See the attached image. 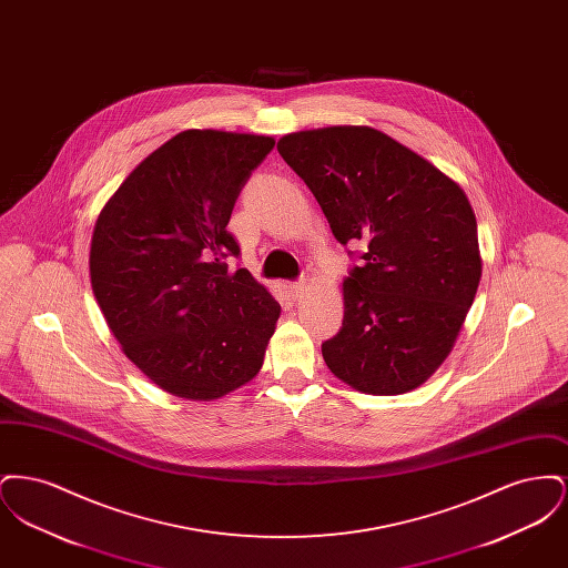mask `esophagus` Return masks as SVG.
<instances>
[{"label":"esophagus","instance_id":"34e87169","mask_svg":"<svg viewBox=\"0 0 568 568\" xmlns=\"http://www.w3.org/2000/svg\"><path fill=\"white\" fill-rule=\"evenodd\" d=\"M302 287H304V278H300V281H292V283H287V290H290V294L292 296H300V292H302Z\"/></svg>","mask_w":568,"mask_h":568}]
</instances>
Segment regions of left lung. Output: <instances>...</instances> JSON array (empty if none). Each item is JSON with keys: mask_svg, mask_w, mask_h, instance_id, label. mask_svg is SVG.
<instances>
[{"mask_svg": "<svg viewBox=\"0 0 568 568\" xmlns=\"http://www.w3.org/2000/svg\"><path fill=\"white\" fill-rule=\"evenodd\" d=\"M276 149L313 191L334 239L362 246L343 283V327L322 345L327 368L366 394L419 387L452 352L481 278L466 193L364 125L283 135Z\"/></svg>", "mask_w": 568, "mask_h": 568, "instance_id": "left-lung-1", "label": "left lung"}]
</instances>
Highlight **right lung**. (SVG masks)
<instances>
[{"mask_svg": "<svg viewBox=\"0 0 568 568\" xmlns=\"http://www.w3.org/2000/svg\"><path fill=\"white\" fill-rule=\"evenodd\" d=\"M271 135L187 130L114 191L95 221L89 272L110 332L168 394L215 400L262 368L281 306L227 232Z\"/></svg>", "mask_w": 568, "mask_h": 568, "instance_id": "add662e5", "label": "right lung"}]
</instances>
